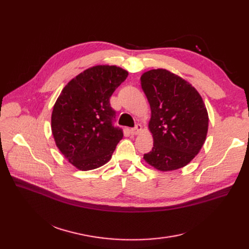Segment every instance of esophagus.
<instances>
[{
  "label": "esophagus",
  "instance_id": "esophagus-1",
  "mask_svg": "<svg viewBox=\"0 0 249 249\" xmlns=\"http://www.w3.org/2000/svg\"><path fill=\"white\" fill-rule=\"evenodd\" d=\"M142 129H143V128H142V125L141 124H137L134 128H131V131H129V132H131V134L133 136H136V135H139L142 132Z\"/></svg>",
  "mask_w": 249,
  "mask_h": 249
}]
</instances>
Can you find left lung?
<instances>
[{
    "instance_id": "obj_1",
    "label": "left lung",
    "mask_w": 249,
    "mask_h": 249,
    "mask_svg": "<svg viewBox=\"0 0 249 249\" xmlns=\"http://www.w3.org/2000/svg\"><path fill=\"white\" fill-rule=\"evenodd\" d=\"M140 80L150 104L148 127L154 141L144 160L159 171L186 166L208 134L209 115L202 96L191 83L166 69L150 70Z\"/></svg>"
}]
</instances>
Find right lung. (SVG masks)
Segmentation results:
<instances>
[{"instance_id": "right-lung-1", "label": "right lung", "mask_w": 249, "mask_h": 249, "mask_svg": "<svg viewBox=\"0 0 249 249\" xmlns=\"http://www.w3.org/2000/svg\"><path fill=\"white\" fill-rule=\"evenodd\" d=\"M127 71L108 65L91 67L71 80L52 113V133L64 157L82 171L107 163L123 137L114 127L110 96L126 79Z\"/></svg>"}]
</instances>
